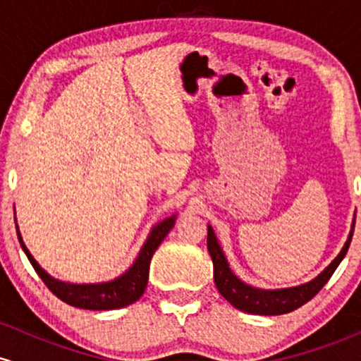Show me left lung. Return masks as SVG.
<instances>
[{
	"mask_svg": "<svg viewBox=\"0 0 361 361\" xmlns=\"http://www.w3.org/2000/svg\"><path fill=\"white\" fill-rule=\"evenodd\" d=\"M355 221L351 226V233L348 235V241L343 246V250L333 263L326 268L321 275L310 280L309 283L299 285V287L292 288H280V290H261L255 288L251 285H246L238 276L231 271L229 264H227L226 256L219 246L217 238H215L214 229L209 226V234H207V247H209L210 258L214 263V280L217 285V290L227 302L234 305L235 309L243 310V312L259 314V316H280V314L292 312V310L299 309L305 302H309L314 295L327 283V280L333 276L334 270L338 264L341 263L343 258L346 256L348 247H350L351 238H353Z\"/></svg>",
	"mask_w": 361,
	"mask_h": 361,
	"instance_id": "obj_1",
	"label": "left lung"
}]
</instances>
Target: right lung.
<instances>
[{
  "mask_svg": "<svg viewBox=\"0 0 361 361\" xmlns=\"http://www.w3.org/2000/svg\"><path fill=\"white\" fill-rule=\"evenodd\" d=\"M175 219L173 217L164 219L163 222L156 224L152 227L151 234H149L147 241L144 243L142 250H140L137 259L134 261L128 270L120 275L118 279L105 281V283H88V285H76V283H66V281L56 280L49 275L47 271L40 268V264L34 259L30 251L25 246L22 234L18 231V224H16V235L18 241L22 244V250L27 255L28 261L32 263L37 275L42 279V281L47 285L57 299H61L66 304L73 305V307L80 309H90V310H110V309H120L126 305L134 304L142 297L144 290L147 287L149 279V264H151V258L154 255L163 239L166 238L169 231L175 226Z\"/></svg>",
  "mask_w": 361,
  "mask_h": 361,
  "instance_id": "right-lung-1",
  "label": "right lung"
}]
</instances>
